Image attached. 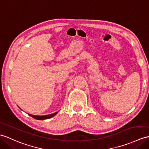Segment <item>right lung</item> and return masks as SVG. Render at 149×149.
Segmentation results:
<instances>
[{
  "label": "right lung",
  "instance_id": "add662e5",
  "mask_svg": "<svg viewBox=\"0 0 149 149\" xmlns=\"http://www.w3.org/2000/svg\"><path fill=\"white\" fill-rule=\"evenodd\" d=\"M20 109V108H19ZM58 113V112H55L54 113H51L49 114V115H46V116H34V115H32V114H29V115L31 117H32L33 118L37 119V120H44V119H48L49 118H51L52 117L54 116L56 114Z\"/></svg>",
  "mask_w": 149,
  "mask_h": 149
}]
</instances>
